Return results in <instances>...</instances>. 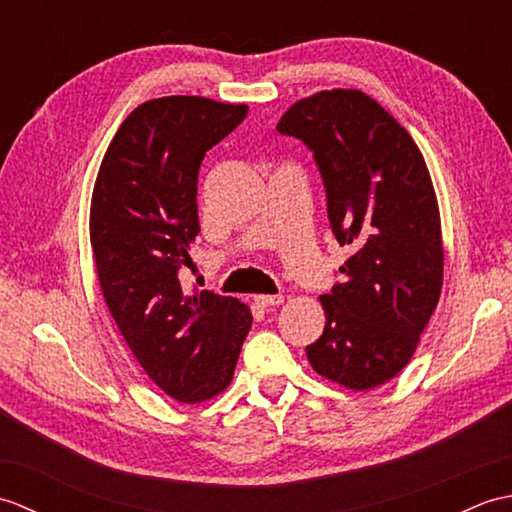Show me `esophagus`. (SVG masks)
I'll use <instances>...</instances> for the list:
<instances>
[{"mask_svg": "<svg viewBox=\"0 0 512 512\" xmlns=\"http://www.w3.org/2000/svg\"><path fill=\"white\" fill-rule=\"evenodd\" d=\"M255 303L259 308H277L284 303V297L281 295H255Z\"/></svg>", "mask_w": 512, "mask_h": 512, "instance_id": "obj_1", "label": "esophagus"}]
</instances>
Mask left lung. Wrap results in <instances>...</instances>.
I'll return each mask as SVG.
<instances>
[{
	"label": "left lung",
	"mask_w": 512,
	"mask_h": 512,
	"mask_svg": "<svg viewBox=\"0 0 512 512\" xmlns=\"http://www.w3.org/2000/svg\"><path fill=\"white\" fill-rule=\"evenodd\" d=\"M277 129L314 151L332 233L352 248L345 281L319 297L325 328L306 347L308 361L347 389L383 385L411 361L442 292L440 209L427 162L407 129L361 90L301 99Z\"/></svg>",
	"instance_id": "left-lung-1"
}]
</instances>
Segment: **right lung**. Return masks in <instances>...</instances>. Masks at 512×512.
<instances>
[{
  "label": "right lung",
  "mask_w": 512,
  "mask_h": 512,
  "mask_svg": "<svg viewBox=\"0 0 512 512\" xmlns=\"http://www.w3.org/2000/svg\"><path fill=\"white\" fill-rule=\"evenodd\" d=\"M244 103L162 96L138 105L107 147L90 206V242L107 308L145 374L184 405L231 385L253 325L246 303L184 292L200 233L202 158L244 121Z\"/></svg>",
  "instance_id": "obj_1"
}]
</instances>
